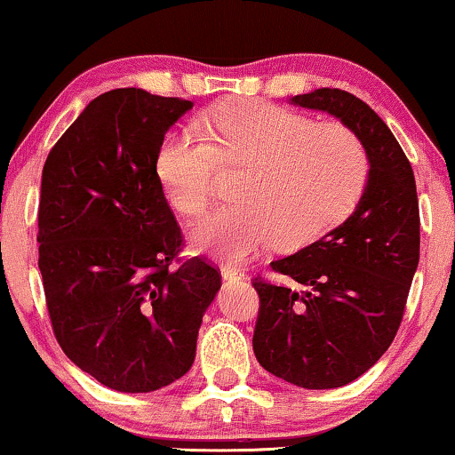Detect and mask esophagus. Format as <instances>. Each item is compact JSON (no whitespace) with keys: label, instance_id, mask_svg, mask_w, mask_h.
Returning <instances> with one entry per match:
<instances>
[{"label":"esophagus","instance_id":"1","mask_svg":"<svg viewBox=\"0 0 455 455\" xmlns=\"http://www.w3.org/2000/svg\"><path fill=\"white\" fill-rule=\"evenodd\" d=\"M220 274H222V278H225V280H245V272H241L239 267H233L228 264L220 267Z\"/></svg>","mask_w":455,"mask_h":455}]
</instances>
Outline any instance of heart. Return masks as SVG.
<instances>
[{
	"mask_svg": "<svg viewBox=\"0 0 455 455\" xmlns=\"http://www.w3.org/2000/svg\"><path fill=\"white\" fill-rule=\"evenodd\" d=\"M202 132L179 130L156 152V175L181 214L212 200L219 164L241 166L235 202L191 228L200 251L241 264L276 241L299 249L355 212L371 177L367 148L342 124H317L261 100L225 102L202 117Z\"/></svg>",
	"mask_w": 455,
	"mask_h": 455,
	"instance_id": "heart-1",
	"label": "heart"
}]
</instances>
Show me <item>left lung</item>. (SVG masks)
Here are the masks:
<instances>
[{
	"label": "left lung",
	"mask_w": 455,
	"mask_h": 455,
	"mask_svg": "<svg viewBox=\"0 0 455 455\" xmlns=\"http://www.w3.org/2000/svg\"><path fill=\"white\" fill-rule=\"evenodd\" d=\"M291 105L323 111L367 148L371 177L342 225L272 261L289 286L255 278L253 353L272 375L305 389L355 381L394 342L419 266L417 183L398 140L367 102L338 88L297 94Z\"/></svg>",
	"instance_id": "left-lung-1"
}]
</instances>
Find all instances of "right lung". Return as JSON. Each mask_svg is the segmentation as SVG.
Listing matches in <instances>:
<instances>
[{"instance_id": "1", "label": "right lung", "mask_w": 455, "mask_h": 455, "mask_svg": "<svg viewBox=\"0 0 455 455\" xmlns=\"http://www.w3.org/2000/svg\"><path fill=\"white\" fill-rule=\"evenodd\" d=\"M191 100L117 88L51 148L38 204V270L57 342L102 386L146 394L191 369L220 274L175 267L181 228L156 152Z\"/></svg>"}]
</instances>
